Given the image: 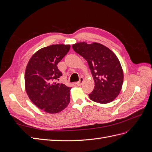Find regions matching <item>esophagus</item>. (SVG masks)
<instances>
[{
  "mask_svg": "<svg viewBox=\"0 0 152 152\" xmlns=\"http://www.w3.org/2000/svg\"><path fill=\"white\" fill-rule=\"evenodd\" d=\"M83 82H84V79L82 77H80L79 79V81L77 82V85L79 86H80L82 84V83H83Z\"/></svg>",
  "mask_w": 152,
  "mask_h": 152,
  "instance_id": "34e87169",
  "label": "esophagus"
}]
</instances>
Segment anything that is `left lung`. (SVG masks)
<instances>
[{
	"instance_id": "obj_1",
	"label": "left lung",
	"mask_w": 152,
	"mask_h": 152,
	"mask_svg": "<svg viewBox=\"0 0 152 152\" xmlns=\"http://www.w3.org/2000/svg\"><path fill=\"white\" fill-rule=\"evenodd\" d=\"M72 48L87 61L93 75L95 86L89 98L102 104L112 102L120 93L124 80L122 68L116 55L97 42H78Z\"/></svg>"
}]
</instances>
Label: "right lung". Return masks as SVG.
<instances>
[{
  "label": "right lung",
  "mask_w": 152,
  "mask_h": 152,
  "mask_svg": "<svg viewBox=\"0 0 152 152\" xmlns=\"http://www.w3.org/2000/svg\"><path fill=\"white\" fill-rule=\"evenodd\" d=\"M70 45L56 44L37 51L29 60L25 73V89L35 106L49 113H57L70 102L71 87L57 83L62 76L57 65L68 53Z\"/></svg>",
  "instance_id": "add662e5"
}]
</instances>
